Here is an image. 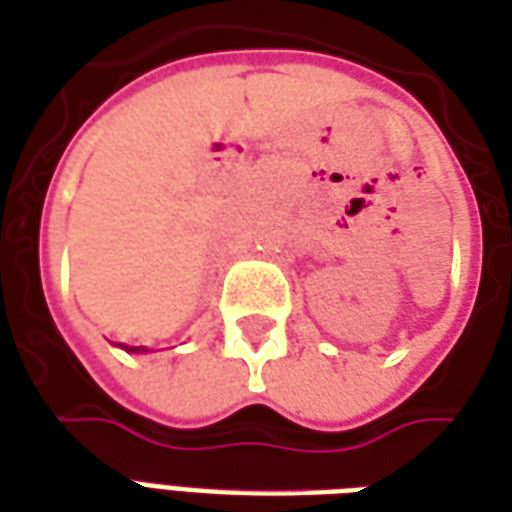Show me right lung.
Instances as JSON below:
<instances>
[{
	"instance_id": "1",
	"label": "right lung",
	"mask_w": 512,
	"mask_h": 512,
	"mask_svg": "<svg viewBox=\"0 0 512 512\" xmlns=\"http://www.w3.org/2000/svg\"><path fill=\"white\" fill-rule=\"evenodd\" d=\"M119 346H122V343H119ZM125 349H128V352H144V346H125Z\"/></svg>"
}]
</instances>
